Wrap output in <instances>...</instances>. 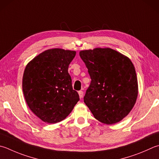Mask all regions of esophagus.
I'll list each match as a JSON object with an SVG mask.
<instances>
[{"instance_id":"esophagus-1","label":"esophagus","mask_w":159,"mask_h":159,"mask_svg":"<svg viewBox=\"0 0 159 159\" xmlns=\"http://www.w3.org/2000/svg\"><path fill=\"white\" fill-rule=\"evenodd\" d=\"M78 93H79V95H80V98H82L83 97V95H84V92L82 91H80L78 92Z\"/></svg>"}]
</instances>
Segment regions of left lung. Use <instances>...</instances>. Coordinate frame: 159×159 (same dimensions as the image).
Masks as SVG:
<instances>
[{"label":"left lung","instance_id":"obj_1","mask_svg":"<svg viewBox=\"0 0 159 159\" xmlns=\"http://www.w3.org/2000/svg\"><path fill=\"white\" fill-rule=\"evenodd\" d=\"M80 56L91 79L84 102L95 118L107 125L122 120L138 96V80L127 57L109 48L82 50Z\"/></svg>","mask_w":159,"mask_h":159}]
</instances>
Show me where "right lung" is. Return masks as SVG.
Returning a JSON list of instances; mask_svg holds the SVG:
<instances>
[{"label": "right lung", "instance_id": "1", "mask_svg": "<svg viewBox=\"0 0 159 159\" xmlns=\"http://www.w3.org/2000/svg\"><path fill=\"white\" fill-rule=\"evenodd\" d=\"M75 51L47 50L30 61L23 77V91L32 111L41 120L54 124L64 120L80 100L73 89L68 66Z\"/></svg>", "mask_w": 159, "mask_h": 159}]
</instances>
